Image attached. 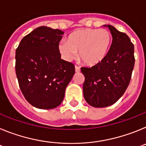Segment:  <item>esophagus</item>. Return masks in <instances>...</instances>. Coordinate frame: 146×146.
<instances>
[{"instance_id":"1","label":"esophagus","mask_w":146,"mask_h":146,"mask_svg":"<svg viewBox=\"0 0 146 146\" xmlns=\"http://www.w3.org/2000/svg\"><path fill=\"white\" fill-rule=\"evenodd\" d=\"M75 72H80V69L79 66H75Z\"/></svg>"}]
</instances>
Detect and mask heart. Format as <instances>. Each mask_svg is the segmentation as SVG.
<instances>
[{
	"label": "heart",
	"instance_id": "obj_1",
	"mask_svg": "<svg viewBox=\"0 0 146 146\" xmlns=\"http://www.w3.org/2000/svg\"><path fill=\"white\" fill-rule=\"evenodd\" d=\"M111 39V33L106 29L83 28L70 33L67 42L62 40L58 49L65 60H72L78 52L79 58L84 64L95 65L105 58Z\"/></svg>",
	"mask_w": 146,
	"mask_h": 146
}]
</instances>
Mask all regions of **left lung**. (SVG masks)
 <instances>
[{
  "label": "left lung",
  "mask_w": 146,
  "mask_h": 146,
  "mask_svg": "<svg viewBox=\"0 0 146 146\" xmlns=\"http://www.w3.org/2000/svg\"><path fill=\"white\" fill-rule=\"evenodd\" d=\"M104 26L109 28L113 36L108 54L94 66L81 68L85 76L84 98L94 108L112 105L123 96L129 84L135 60L134 44L129 37L112 25Z\"/></svg>",
  "instance_id": "left-lung-1"
}]
</instances>
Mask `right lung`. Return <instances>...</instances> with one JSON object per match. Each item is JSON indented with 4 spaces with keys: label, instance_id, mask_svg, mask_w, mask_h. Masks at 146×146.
I'll return each instance as SVG.
<instances>
[{
    "label": "right lung",
    "instance_id": "1",
    "mask_svg": "<svg viewBox=\"0 0 146 146\" xmlns=\"http://www.w3.org/2000/svg\"><path fill=\"white\" fill-rule=\"evenodd\" d=\"M64 32L46 26L36 28L16 50L15 70L25 99L38 109H52L63 102L74 65L60 58L59 42Z\"/></svg>",
    "mask_w": 146,
    "mask_h": 146
}]
</instances>
